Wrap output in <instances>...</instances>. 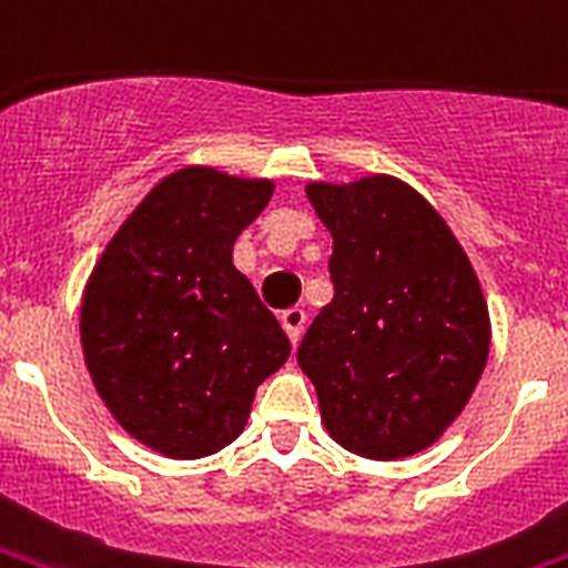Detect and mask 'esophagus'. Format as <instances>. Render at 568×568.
I'll list each match as a JSON object with an SVG mask.
<instances>
[{
  "label": "esophagus",
  "mask_w": 568,
  "mask_h": 568,
  "mask_svg": "<svg viewBox=\"0 0 568 568\" xmlns=\"http://www.w3.org/2000/svg\"><path fill=\"white\" fill-rule=\"evenodd\" d=\"M280 322H283L285 337L292 339V343H295V346H297V339L304 337V325H306V313H304V310H297V306H295V310H285Z\"/></svg>",
  "instance_id": "34e87169"
}]
</instances>
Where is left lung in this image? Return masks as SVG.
I'll list each match as a JSON object with an SVG mask.
<instances>
[{
	"label": "left lung",
	"mask_w": 568,
	"mask_h": 568,
	"mask_svg": "<svg viewBox=\"0 0 568 568\" xmlns=\"http://www.w3.org/2000/svg\"><path fill=\"white\" fill-rule=\"evenodd\" d=\"M304 192L334 237V301L297 348L322 424L352 455H418L485 373L490 313L473 262L434 204L390 174Z\"/></svg>",
	"instance_id": "1"
}]
</instances>
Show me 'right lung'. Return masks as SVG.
Here are the masks:
<instances>
[{"label":"right lung","mask_w":568,"mask_h":568,"mask_svg":"<svg viewBox=\"0 0 568 568\" xmlns=\"http://www.w3.org/2000/svg\"><path fill=\"white\" fill-rule=\"evenodd\" d=\"M271 195L273 180L180 168L125 216L87 280L92 385L125 434L159 455L199 460L234 443L255 388L292 352L231 258Z\"/></svg>","instance_id":"add662e5"}]
</instances>
